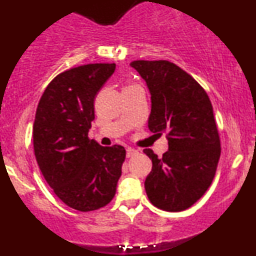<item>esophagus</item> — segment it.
Listing matches in <instances>:
<instances>
[{
	"label": "esophagus",
	"instance_id": "obj_1",
	"mask_svg": "<svg viewBox=\"0 0 256 256\" xmlns=\"http://www.w3.org/2000/svg\"><path fill=\"white\" fill-rule=\"evenodd\" d=\"M137 152H138V150H136V149H134V148H131V146H128V148H126V156H128V158L134 156Z\"/></svg>",
	"mask_w": 256,
	"mask_h": 256
}]
</instances>
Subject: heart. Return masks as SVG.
Instances as JSON below:
<instances>
[{
    "instance_id": "1",
    "label": "heart",
    "mask_w": 256,
    "mask_h": 256,
    "mask_svg": "<svg viewBox=\"0 0 256 256\" xmlns=\"http://www.w3.org/2000/svg\"><path fill=\"white\" fill-rule=\"evenodd\" d=\"M134 86H137V85H134V84H132V85H128V86H126V88H134Z\"/></svg>"
}]
</instances>
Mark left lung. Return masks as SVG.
<instances>
[{
	"label": "left lung",
	"mask_w": 256,
	"mask_h": 256,
	"mask_svg": "<svg viewBox=\"0 0 256 256\" xmlns=\"http://www.w3.org/2000/svg\"><path fill=\"white\" fill-rule=\"evenodd\" d=\"M152 96L149 130L167 134L168 150L158 158L152 149V171L144 182L149 201L167 212L192 207L207 192L220 158V140L207 92L192 76L166 60L130 64Z\"/></svg>",
	"instance_id": "left-lung-1"
}]
</instances>
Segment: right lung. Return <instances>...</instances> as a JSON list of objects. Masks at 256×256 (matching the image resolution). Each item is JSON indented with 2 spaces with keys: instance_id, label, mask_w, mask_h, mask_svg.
Segmentation results:
<instances>
[{
  "instance_id": "add662e5",
  "label": "right lung",
  "mask_w": 256,
  "mask_h": 256,
  "mask_svg": "<svg viewBox=\"0 0 256 256\" xmlns=\"http://www.w3.org/2000/svg\"><path fill=\"white\" fill-rule=\"evenodd\" d=\"M116 64H89L56 76L44 90L34 122V156L46 183L80 212L104 207L116 195L125 148L102 146L88 134L94 100Z\"/></svg>"
}]
</instances>
